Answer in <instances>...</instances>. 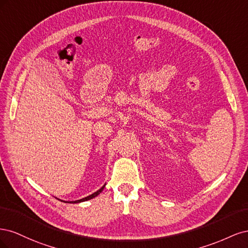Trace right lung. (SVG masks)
Masks as SVG:
<instances>
[{"label": "right lung", "instance_id": "1", "mask_svg": "<svg viewBox=\"0 0 248 248\" xmlns=\"http://www.w3.org/2000/svg\"><path fill=\"white\" fill-rule=\"evenodd\" d=\"M106 185H107V184H104L99 190L95 191L94 193L90 194V196H88V197H86V198H84V199H80V200H78V201H67V202H66V201H63V202H69V204H77V202H86V201H89V200H92V199H94V198H96L97 196H98V194L101 193V191L104 189V187H106ZM59 200H60V199H59Z\"/></svg>", "mask_w": 248, "mask_h": 248}]
</instances>
